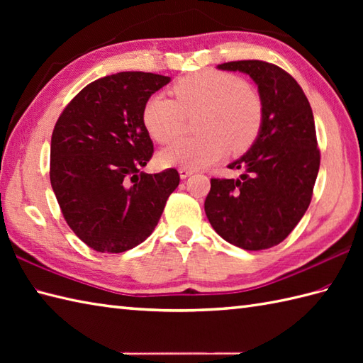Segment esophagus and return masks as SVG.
Masks as SVG:
<instances>
[{
  "label": "esophagus",
  "instance_id": "esophagus-1",
  "mask_svg": "<svg viewBox=\"0 0 363 363\" xmlns=\"http://www.w3.org/2000/svg\"><path fill=\"white\" fill-rule=\"evenodd\" d=\"M177 172H179V176L182 177V179H186V177H189V176H191L195 173V169H191V168H179L177 169Z\"/></svg>",
  "mask_w": 363,
  "mask_h": 363
}]
</instances>
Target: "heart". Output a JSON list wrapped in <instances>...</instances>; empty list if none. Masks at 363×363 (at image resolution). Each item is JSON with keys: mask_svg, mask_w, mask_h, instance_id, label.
<instances>
[{"mask_svg": "<svg viewBox=\"0 0 363 363\" xmlns=\"http://www.w3.org/2000/svg\"><path fill=\"white\" fill-rule=\"evenodd\" d=\"M176 101L152 95L143 107L142 120L151 138L172 142L182 133L186 117H195L196 138H182L159 152L164 167L204 168L226 156L243 152L256 142L262 128V104L233 74L206 70L177 81Z\"/></svg>", "mask_w": 363, "mask_h": 363, "instance_id": "b5f03b06", "label": "heart"}]
</instances>
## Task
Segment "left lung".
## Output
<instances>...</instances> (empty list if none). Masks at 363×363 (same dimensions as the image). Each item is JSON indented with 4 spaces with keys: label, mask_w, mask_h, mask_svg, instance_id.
<instances>
[{
    "label": "left lung",
    "mask_w": 363,
    "mask_h": 363,
    "mask_svg": "<svg viewBox=\"0 0 363 363\" xmlns=\"http://www.w3.org/2000/svg\"><path fill=\"white\" fill-rule=\"evenodd\" d=\"M217 68L256 82L262 128L251 148L228 165L243 174L211 181L204 211L215 233L230 245L268 250L295 229L311 204L320 169L313 113L299 84L277 65L235 60Z\"/></svg>",
    "instance_id": "1"
}]
</instances>
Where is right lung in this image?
<instances>
[{"label": "right lung", "mask_w": 363, "mask_h": 363, "mask_svg": "<svg viewBox=\"0 0 363 363\" xmlns=\"http://www.w3.org/2000/svg\"><path fill=\"white\" fill-rule=\"evenodd\" d=\"M169 76L121 72L84 87L51 137L50 179L67 225L98 252L140 245L179 186L174 168L148 174L152 142L142 113Z\"/></svg>", "instance_id": "obj_1"}]
</instances>
